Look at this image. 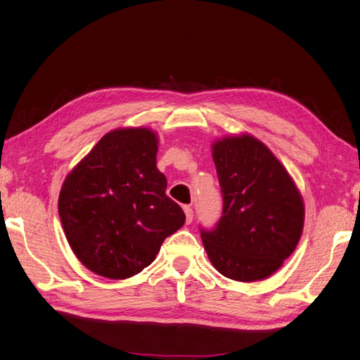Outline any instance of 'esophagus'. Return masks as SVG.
I'll use <instances>...</instances> for the list:
<instances>
[{"mask_svg":"<svg viewBox=\"0 0 360 360\" xmlns=\"http://www.w3.org/2000/svg\"><path fill=\"white\" fill-rule=\"evenodd\" d=\"M184 213H186V222L191 224V221H193V208L190 205H186L184 207Z\"/></svg>","mask_w":360,"mask_h":360,"instance_id":"1","label":"esophagus"}]
</instances>
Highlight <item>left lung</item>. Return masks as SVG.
<instances>
[{
  "mask_svg": "<svg viewBox=\"0 0 360 360\" xmlns=\"http://www.w3.org/2000/svg\"><path fill=\"white\" fill-rule=\"evenodd\" d=\"M222 214L200 229L210 262L225 278H269L295 252L304 227V202L288 172L250 135L213 144Z\"/></svg>",
  "mask_w": 360,
  "mask_h": 360,
  "instance_id": "1",
  "label": "left lung"
}]
</instances>
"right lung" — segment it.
<instances>
[{
  "label": "right lung",
  "mask_w": 360,
  "mask_h": 360,
  "mask_svg": "<svg viewBox=\"0 0 360 360\" xmlns=\"http://www.w3.org/2000/svg\"><path fill=\"white\" fill-rule=\"evenodd\" d=\"M158 138L148 129L107 133L65 178L58 212L65 238L89 270L125 279L155 261L186 222L156 169Z\"/></svg>",
  "instance_id": "1"
}]
</instances>
